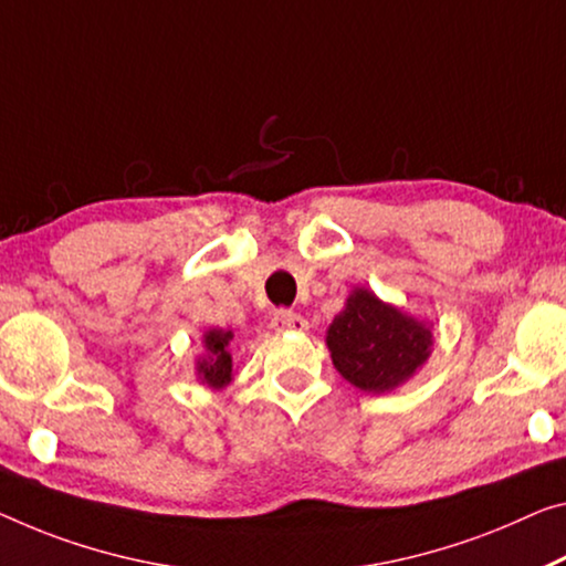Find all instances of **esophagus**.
<instances>
[{
  "mask_svg": "<svg viewBox=\"0 0 566 566\" xmlns=\"http://www.w3.org/2000/svg\"><path fill=\"white\" fill-rule=\"evenodd\" d=\"M273 328L277 332H308V321L301 316V313H293V311H275L273 313Z\"/></svg>",
  "mask_w": 566,
  "mask_h": 566,
  "instance_id": "esophagus-1",
  "label": "esophagus"
}]
</instances>
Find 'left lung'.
I'll return each mask as SVG.
<instances>
[{"instance_id":"1","label":"left lung","mask_w":566,"mask_h":566,"mask_svg":"<svg viewBox=\"0 0 566 566\" xmlns=\"http://www.w3.org/2000/svg\"><path fill=\"white\" fill-rule=\"evenodd\" d=\"M334 367L361 392L402 387L428 361L432 332L367 289H354L326 332Z\"/></svg>"}]
</instances>
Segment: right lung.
Listing matches in <instances>:
<instances>
[{
    "label": "right lung",
    "instance_id": "right-lung-1",
    "mask_svg": "<svg viewBox=\"0 0 566 566\" xmlns=\"http://www.w3.org/2000/svg\"><path fill=\"white\" fill-rule=\"evenodd\" d=\"M232 332L224 328H210L202 336L205 354L197 359V377L210 389H222L232 381V354H230Z\"/></svg>",
    "mask_w": 566,
    "mask_h": 566
}]
</instances>
